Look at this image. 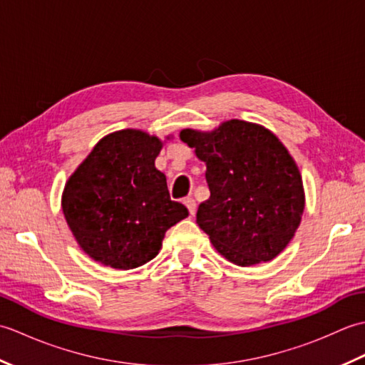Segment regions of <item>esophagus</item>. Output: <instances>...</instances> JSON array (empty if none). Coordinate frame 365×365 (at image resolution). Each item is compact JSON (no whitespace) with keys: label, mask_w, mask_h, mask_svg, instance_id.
I'll return each instance as SVG.
<instances>
[{"label":"esophagus","mask_w":365,"mask_h":365,"mask_svg":"<svg viewBox=\"0 0 365 365\" xmlns=\"http://www.w3.org/2000/svg\"><path fill=\"white\" fill-rule=\"evenodd\" d=\"M183 204L187 205L190 215H195V213H196V200H195V199H192V197H187V199L183 200Z\"/></svg>","instance_id":"obj_1"}]
</instances>
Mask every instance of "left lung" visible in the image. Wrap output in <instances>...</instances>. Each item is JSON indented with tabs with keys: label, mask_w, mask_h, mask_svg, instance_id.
Instances as JSON below:
<instances>
[{
	"label": "left lung",
	"mask_w": 365,
	"mask_h": 365,
	"mask_svg": "<svg viewBox=\"0 0 365 365\" xmlns=\"http://www.w3.org/2000/svg\"><path fill=\"white\" fill-rule=\"evenodd\" d=\"M180 139L207 166L210 197L196 222L215 250L238 267L269 262L294 237L304 188L297 163L259 123L230 119L212 131L185 128Z\"/></svg>",
	"instance_id": "obj_1"
}]
</instances>
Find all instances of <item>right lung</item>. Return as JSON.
I'll use <instances>...</instances> for the list:
<instances>
[{
	"label": "right lung",
	"mask_w": 365,
	"mask_h": 365,
	"mask_svg": "<svg viewBox=\"0 0 365 365\" xmlns=\"http://www.w3.org/2000/svg\"><path fill=\"white\" fill-rule=\"evenodd\" d=\"M161 149V139L143 130L114 131L68 177L61 205L91 259L115 269L141 267L160 252L166 230L188 216L155 168Z\"/></svg>",
	"instance_id": "add662e5"
}]
</instances>
